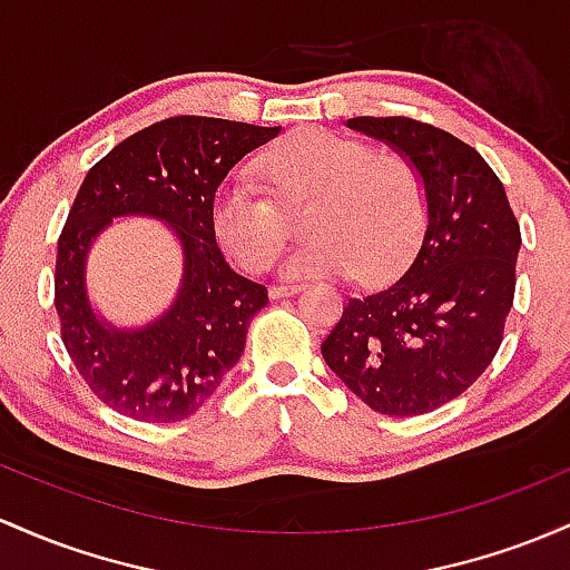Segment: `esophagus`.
<instances>
[{
    "label": "esophagus",
    "instance_id": "esophagus-1",
    "mask_svg": "<svg viewBox=\"0 0 570 570\" xmlns=\"http://www.w3.org/2000/svg\"><path fill=\"white\" fill-rule=\"evenodd\" d=\"M299 292V284H273L271 286V297L278 299V297H286V295H295Z\"/></svg>",
    "mask_w": 570,
    "mask_h": 570
}]
</instances>
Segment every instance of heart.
<instances>
[{"label": "heart", "instance_id": "b5f03b06", "mask_svg": "<svg viewBox=\"0 0 570 570\" xmlns=\"http://www.w3.org/2000/svg\"><path fill=\"white\" fill-rule=\"evenodd\" d=\"M256 175L233 178L216 191L210 222L218 243L248 273L267 271L284 248L289 222L284 209L311 203V240L286 259L289 275L392 273L422 235L428 194L409 156L376 151L360 137L299 129L256 159Z\"/></svg>", "mask_w": 570, "mask_h": 570}]
</instances>
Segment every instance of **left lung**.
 Segmentation results:
<instances>
[{"mask_svg": "<svg viewBox=\"0 0 570 570\" xmlns=\"http://www.w3.org/2000/svg\"><path fill=\"white\" fill-rule=\"evenodd\" d=\"M348 127L414 161L428 227L403 273L346 299L322 356L379 414H428L495 360L514 305L519 222L495 170L460 137L405 116Z\"/></svg>", "mask_w": 570, "mask_h": 570, "instance_id": "obj_1", "label": "left lung"}]
</instances>
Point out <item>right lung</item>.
<instances>
[{
	"instance_id": "1",
	"label": "right lung",
	"mask_w": 570,
	"mask_h": 570,
	"mask_svg": "<svg viewBox=\"0 0 570 570\" xmlns=\"http://www.w3.org/2000/svg\"><path fill=\"white\" fill-rule=\"evenodd\" d=\"M278 132L227 118L173 116L118 142L83 178L59 235L53 305L72 365L108 409L137 422H180L240 360L267 289L227 265L210 208L227 173ZM127 213L170 223L187 262L174 308L135 334L105 328L82 286L90 240L112 215Z\"/></svg>"
}]
</instances>
